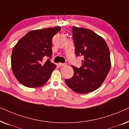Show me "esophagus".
Returning <instances> with one entry per match:
<instances>
[{
  "label": "esophagus",
  "mask_w": 129,
  "mask_h": 129,
  "mask_svg": "<svg viewBox=\"0 0 129 129\" xmlns=\"http://www.w3.org/2000/svg\"><path fill=\"white\" fill-rule=\"evenodd\" d=\"M58 65H59V66H60V67H63V66H65V65H66V64H65V63H59V64H58Z\"/></svg>",
  "instance_id": "esophagus-1"
}]
</instances>
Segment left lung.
Returning a JSON list of instances; mask_svg holds the SVG:
<instances>
[{"label": "left lung", "instance_id": "8db88e82", "mask_svg": "<svg viewBox=\"0 0 129 129\" xmlns=\"http://www.w3.org/2000/svg\"><path fill=\"white\" fill-rule=\"evenodd\" d=\"M76 55L83 56L80 68L72 66L74 75L65 79L72 90L85 94L96 90L106 78L111 68L110 51L104 39L91 30L72 28Z\"/></svg>", "mask_w": 129, "mask_h": 129}]
</instances>
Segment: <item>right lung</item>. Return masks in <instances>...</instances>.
Instances as JSON below:
<instances>
[{"label": "right lung", "instance_id": "add662e5", "mask_svg": "<svg viewBox=\"0 0 129 129\" xmlns=\"http://www.w3.org/2000/svg\"><path fill=\"white\" fill-rule=\"evenodd\" d=\"M61 26L31 30L13 47L11 57L12 72L23 85L34 88L46 83L56 68L51 62L52 38ZM49 58L46 62L44 58Z\"/></svg>", "mask_w": 129, "mask_h": 129}]
</instances>
